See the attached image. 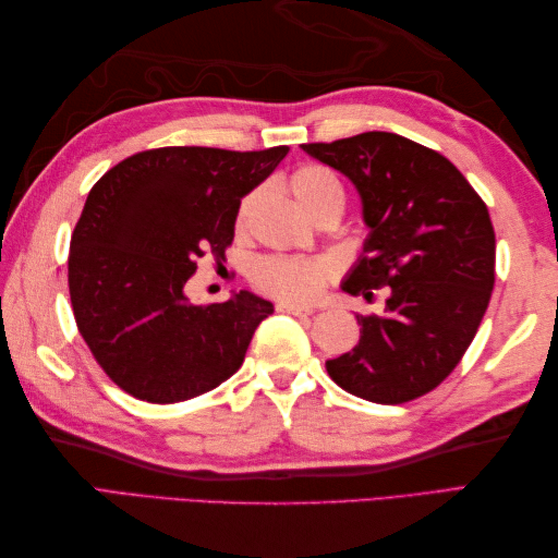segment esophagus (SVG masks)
I'll use <instances>...</instances> for the list:
<instances>
[{"label": "esophagus", "instance_id": "esophagus-1", "mask_svg": "<svg viewBox=\"0 0 558 558\" xmlns=\"http://www.w3.org/2000/svg\"><path fill=\"white\" fill-rule=\"evenodd\" d=\"M278 312H286V314H292V316L314 314L312 306H302V304H292V302H278Z\"/></svg>", "mask_w": 558, "mask_h": 558}]
</instances>
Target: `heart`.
I'll use <instances>...</instances> for the list:
<instances>
[{
  "mask_svg": "<svg viewBox=\"0 0 558 558\" xmlns=\"http://www.w3.org/2000/svg\"><path fill=\"white\" fill-rule=\"evenodd\" d=\"M290 186L294 198L300 206L312 213L318 206L330 204V201H342V184L338 174L326 168V165H302L290 177ZM254 194L242 201L240 210H236V225H244L248 210H252ZM328 280V266L324 260H310V258H264L258 260L254 268V282L256 286L272 294V298L288 300V302H310L314 300Z\"/></svg>",
  "mask_w": 558,
  "mask_h": 558,
  "instance_id": "obj_1",
  "label": "heart"
}]
</instances>
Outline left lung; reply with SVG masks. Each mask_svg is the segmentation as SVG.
Returning <instances> with one entry per match:
<instances>
[{
  "instance_id": "left-lung-1",
  "label": "left lung",
  "mask_w": 558,
  "mask_h": 558,
  "mask_svg": "<svg viewBox=\"0 0 558 558\" xmlns=\"http://www.w3.org/2000/svg\"><path fill=\"white\" fill-rule=\"evenodd\" d=\"M302 150L348 177L369 228L340 288L364 300L388 288L381 316H357V345L326 362L330 378L378 405L429 393L462 360L492 300L487 206L453 162L405 136L366 132Z\"/></svg>"
}]
</instances>
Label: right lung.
<instances>
[{"label":"right lung","mask_w":558,"mask_h":558,"mask_svg":"<svg viewBox=\"0 0 558 558\" xmlns=\"http://www.w3.org/2000/svg\"><path fill=\"white\" fill-rule=\"evenodd\" d=\"M288 146H170L114 165L90 189L69 248V294L93 357L129 396L158 405L218 388L240 369L272 304L240 290L196 306V258H225L242 198Z\"/></svg>","instance_id":"add662e5"}]
</instances>
